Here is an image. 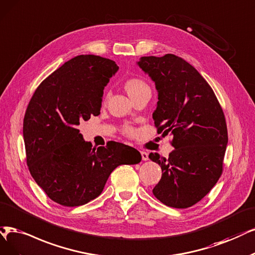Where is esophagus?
Returning <instances> with one entry per match:
<instances>
[{"instance_id":"1","label":"esophagus","mask_w":255,"mask_h":255,"mask_svg":"<svg viewBox=\"0 0 255 255\" xmlns=\"http://www.w3.org/2000/svg\"><path fill=\"white\" fill-rule=\"evenodd\" d=\"M140 155H142V159L143 161H148L149 159V154L146 151H140Z\"/></svg>"}]
</instances>
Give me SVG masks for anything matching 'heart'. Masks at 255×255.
Listing matches in <instances>:
<instances>
[{"instance_id":"b5f03b06","label":"heart","mask_w":255,"mask_h":255,"mask_svg":"<svg viewBox=\"0 0 255 255\" xmlns=\"http://www.w3.org/2000/svg\"><path fill=\"white\" fill-rule=\"evenodd\" d=\"M124 88L131 99H134L135 97L139 96V94H143L145 92H150V87L147 82L138 77H132L127 79L124 82ZM126 132L130 133L131 129L127 128Z\"/></svg>"}]
</instances>
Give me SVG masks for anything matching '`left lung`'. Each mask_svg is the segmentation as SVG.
<instances>
[{
  "instance_id": "left-lung-1",
  "label": "left lung",
  "mask_w": 255,
  "mask_h": 255,
  "mask_svg": "<svg viewBox=\"0 0 255 255\" xmlns=\"http://www.w3.org/2000/svg\"><path fill=\"white\" fill-rule=\"evenodd\" d=\"M137 65L158 92L152 116L157 133L173 135L174 149L168 158L149 154L163 172L152 192L166 206L189 208L210 192L223 173L228 143L223 109L210 85L180 56H142Z\"/></svg>"
}]
</instances>
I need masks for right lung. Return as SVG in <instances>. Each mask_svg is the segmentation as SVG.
<instances>
[{
	"instance_id": "right-lung-1",
	"label": "right lung",
	"mask_w": 255,
	"mask_h": 255,
	"mask_svg": "<svg viewBox=\"0 0 255 255\" xmlns=\"http://www.w3.org/2000/svg\"><path fill=\"white\" fill-rule=\"evenodd\" d=\"M119 69L112 60L82 54L66 62L37 87L28 104L23 135L30 174L50 200L77 207L98 197L110 173L142 159L117 142L92 147L78 126L100 115L104 88Z\"/></svg>"
}]
</instances>
